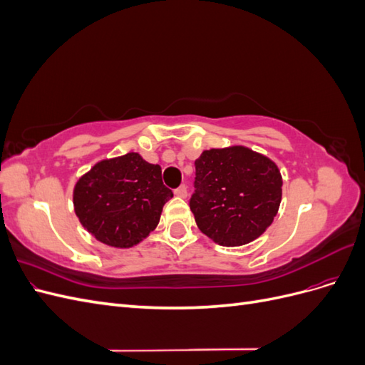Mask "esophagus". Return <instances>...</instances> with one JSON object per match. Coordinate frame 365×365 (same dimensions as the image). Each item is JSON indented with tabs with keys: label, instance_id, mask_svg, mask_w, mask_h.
<instances>
[{
	"label": "esophagus",
	"instance_id": "34e87169",
	"mask_svg": "<svg viewBox=\"0 0 365 365\" xmlns=\"http://www.w3.org/2000/svg\"><path fill=\"white\" fill-rule=\"evenodd\" d=\"M175 195L178 196V197H185L187 196V187L184 184L180 185L178 189H175Z\"/></svg>",
	"mask_w": 365,
	"mask_h": 365
}]
</instances>
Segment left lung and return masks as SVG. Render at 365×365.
I'll return each instance as SVG.
<instances>
[{
  "instance_id": "left-lung-1",
  "label": "left lung",
  "mask_w": 365,
  "mask_h": 365,
  "mask_svg": "<svg viewBox=\"0 0 365 365\" xmlns=\"http://www.w3.org/2000/svg\"><path fill=\"white\" fill-rule=\"evenodd\" d=\"M190 210L196 225L222 247L262 236L277 215L282 175L277 164L245 146L204 150L195 161Z\"/></svg>"
}]
</instances>
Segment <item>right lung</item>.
Wrapping results in <instances>:
<instances>
[{"instance_id": "1", "label": "right lung", "mask_w": 365, "mask_h": 365, "mask_svg": "<svg viewBox=\"0 0 365 365\" xmlns=\"http://www.w3.org/2000/svg\"><path fill=\"white\" fill-rule=\"evenodd\" d=\"M173 193L163 184L161 168L129 152L102 160L74 185L73 204L81 224L102 244L130 248L155 230Z\"/></svg>"}]
</instances>
